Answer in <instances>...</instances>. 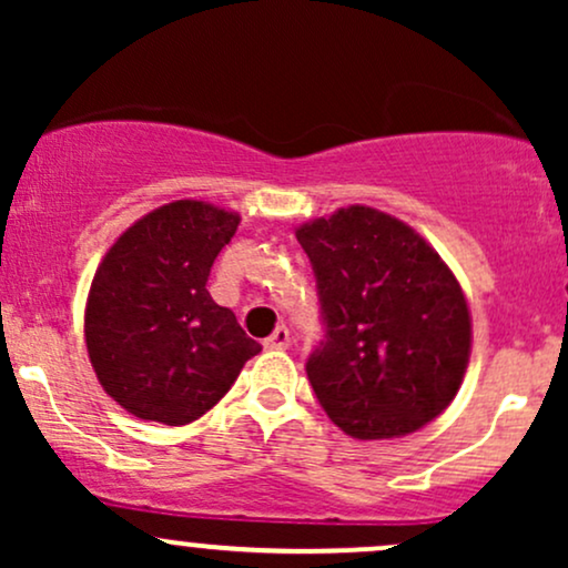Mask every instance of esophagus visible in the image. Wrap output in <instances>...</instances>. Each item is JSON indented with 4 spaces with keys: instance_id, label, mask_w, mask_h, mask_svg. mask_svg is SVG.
<instances>
[{
    "instance_id": "1",
    "label": "esophagus",
    "mask_w": 568,
    "mask_h": 568,
    "mask_svg": "<svg viewBox=\"0 0 568 568\" xmlns=\"http://www.w3.org/2000/svg\"><path fill=\"white\" fill-rule=\"evenodd\" d=\"M291 344V331L285 325H277L270 336L264 338V349H288Z\"/></svg>"
}]
</instances>
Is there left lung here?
I'll return each mask as SVG.
<instances>
[{"instance_id":"obj_1","label":"left lung","mask_w":568,"mask_h":568,"mask_svg":"<svg viewBox=\"0 0 568 568\" xmlns=\"http://www.w3.org/2000/svg\"><path fill=\"white\" fill-rule=\"evenodd\" d=\"M321 298L323 338L306 376L357 440L400 438L446 410L470 361V310L438 253L366 205L298 226Z\"/></svg>"}]
</instances>
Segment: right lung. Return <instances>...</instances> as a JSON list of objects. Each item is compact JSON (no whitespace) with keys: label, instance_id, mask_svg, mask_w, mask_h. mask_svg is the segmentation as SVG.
<instances>
[{"label":"right lung","instance_id":"right-lung-1","mask_svg":"<svg viewBox=\"0 0 568 568\" xmlns=\"http://www.w3.org/2000/svg\"><path fill=\"white\" fill-rule=\"evenodd\" d=\"M237 224V213L207 202H171L122 232L98 266L84 310L88 355L106 395L139 419H200L262 352L205 288Z\"/></svg>","mask_w":568,"mask_h":568}]
</instances>
